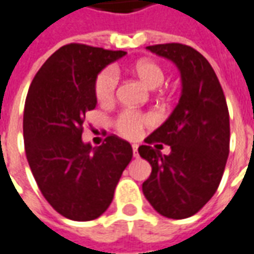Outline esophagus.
<instances>
[{
  "instance_id": "esophagus-1",
  "label": "esophagus",
  "mask_w": 254,
  "mask_h": 254,
  "mask_svg": "<svg viewBox=\"0 0 254 254\" xmlns=\"http://www.w3.org/2000/svg\"><path fill=\"white\" fill-rule=\"evenodd\" d=\"M132 150H133V157H139V152H137V145L136 144H133L132 145Z\"/></svg>"
}]
</instances>
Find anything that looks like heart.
<instances>
[{
  "mask_svg": "<svg viewBox=\"0 0 254 254\" xmlns=\"http://www.w3.org/2000/svg\"><path fill=\"white\" fill-rule=\"evenodd\" d=\"M133 72L148 88H157L164 82L165 72L162 67L152 60H139L132 67ZM118 86V72L114 67H107L97 74L95 79V96L100 104H109L114 100ZM151 124L150 115L136 113L132 110H124L114 120L117 132L127 139H137L141 136L147 125Z\"/></svg>",
  "mask_w": 254,
  "mask_h": 254,
  "instance_id": "b5f03b06",
  "label": "heart"
}]
</instances>
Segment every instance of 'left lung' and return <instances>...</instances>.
<instances>
[{
	"mask_svg": "<svg viewBox=\"0 0 254 254\" xmlns=\"http://www.w3.org/2000/svg\"><path fill=\"white\" fill-rule=\"evenodd\" d=\"M172 60L182 74V96L164 125L140 145L151 165L143 194L158 213L187 219L198 213L217 191L230 152V114L219 78L194 48L177 42L147 47ZM171 145L169 156L151 147Z\"/></svg>",
	"mask_w": 254,
	"mask_h": 254,
	"instance_id": "left-lung-1",
	"label": "left lung"
}]
</instances>
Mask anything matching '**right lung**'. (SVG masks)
Returning <instances> with one entry per match:
<instances>
[{
    "label": "right lung",
    "instance_id": "add662e5",
    "mask_svg": "<svg viewBox=\"0 0 254 254\" xmlns=\"http://www.w3.org/2000/svg\"><path fill=\"white\" fill-rule=\"evenodd\" d=\"M125 55L68 44L42 64L30 85L23 115L28 165L45 199L67 219L102 216L132 159L130 144L115 134L96 148L81 139L85 113L96 107L97 74Z\"/></svg>",
    "mask_w": 254,
    "mask_h": 254
}]
</instances>
